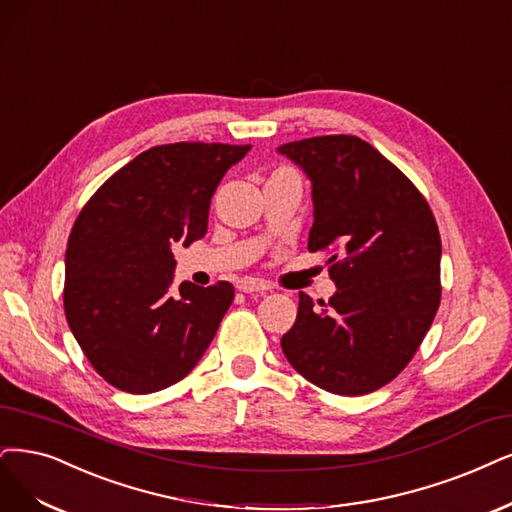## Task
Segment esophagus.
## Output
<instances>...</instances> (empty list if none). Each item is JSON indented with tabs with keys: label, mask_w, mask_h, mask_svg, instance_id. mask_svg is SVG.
Returning a JSON list of instances; mask_svg holds the SVG:
<instances>
[{
	"label": "esophagus",
	"mask_w": 512,
	"mask_h": 512,
	"mask_svg": "<svg viewBox=\"0 0 512 512\" xmlns=\"http://www.w3.org/2000/svg\"><path fill=\"white\" fill-rule=\"evenodd\" d=\"M238 289H240L242 293H266V291H270L272 287L268 285L266 280H257V278H242V280L238 282Z\"/></svg>",
	"instance_id": "esophagus-1"
}]
</instances>
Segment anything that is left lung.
Listing matches in <instances>:
<instances>
[{"label": "left lung", "instance_id": "left-lung-1", "mask_svg": "<svg viewBox=\"0 0 512 512\" xmlns=\"http://www.w3.org/2000/svg\"><path fill=\"white\" fill-rule=\"evenodd\" d=\"M278 154L312 183L308 251L331 255L335 295L325 310L299 293L297 320L280 339L297 373L333 394L386 386L420 348L441 301V236L428 202L367 141L327 135Z\"/></svg>", "mask_w": 512, "mask_h": 512}]
</instances>
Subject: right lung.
<instances>
[{"mask_svg": "<svg viewBox=\"0 0 512 512\" xmlns=\"http://www.w3.org/2000/svg\"><path fill=\"white\" fill-rule=\"evenodd\" d=\"M251 145L151 147L109 177L75 219L65 253V316L90 365L130 394L192 371L234 301L230 282L198 287L175 274L173 246L208 227L227 168Z\"/></svg>", "mask_w": 512, "mask_h": 512, "instance_id": "add662e5", "label": "right lung"}]
</instances>
